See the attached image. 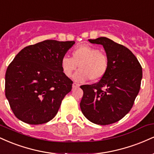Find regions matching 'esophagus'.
Returning <instances> with one entry per match:
<instances>
[{"instance_id":"1","label":"esophagus","mask_w":154,"mask_h":154,"mask_svg":"<svg viewBox=\"0 0 154 154\" xmlns=\"http://www.w3.org/2000/svg\"><path fill=\"white\" fill-rule=\"evenodd\" d=\"M80 86V85L78 84V83H76V82H74L73 85H72V88H78Z\"/></svg>"}]
</instances>
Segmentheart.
I'll list each match as a JSON object with an SVG mask.
<instances>
[{"mask_svg":"<svg viewBox=\"0 0 154 154\" xmlns=\"http://www.w3.org/2000/svg\"><path fill=\"white\" fill-rule=\"evenodd\" d=\"M78 66L80 69L73 76L76 82H83L89 79L97 82L107 73L109 58L98 48L83 44L72 51V58L64 56L61 60V69L68 77H71Z\"/></svg>","mask_w":154,"mask_h":154,"instance_id":"1","label":"heart"}]
</instances>
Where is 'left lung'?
Masks as SVG:
<instances>
[{"label":"left lung","mask_w":154,"mask_h":154,"mask_svg":"<svg viewBox=\"0 0 154 154\" xmlns=\"http://www.w3.org/2000/svg\"><path fill=\"white\" fill-rule=\"evenodd\" d=\"M90 43L100 44L109 58L106 75L98 82L81 85L82 114L91 122L100 125L119 121L130 111L140 88L142 66L128 48L100 37Z\"/></svg>","instance_id":"obj_1"}]
</instances>
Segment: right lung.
Returning a JSON list of instances; mask_svg holds the SVG:
<instances>
[{
	"label": "right lung",
	"mask_w": 154,
	"mask_h": 154,
	"mask_svg": "<svg viewBox=\"0 0 154 154\" xmlns=\"http://www.w3.org/2000/svg\"><path fill=\"white\" fill-rule=\"evenodd\" d=\"M75 41L47 40L26 46L7 68L5 94L16 117L29 125L55 117L73 82L64 75L61 60Z\"/></svg>",
	"instance_id": "1"
}]
</instances>
